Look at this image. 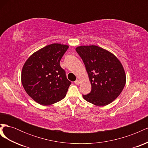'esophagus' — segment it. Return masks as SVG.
<instances>
[{"label": "esophagus", "instance_id": "34e87169", "mask_svg": "<svg viewBox=\"0 0 148 148\" xmlns=\"http://www.w3.org/2000/svg\"><path fill=\"white\" fill-rule=\"evenodd\" d=\"M75 83L76 84L78 85V84H80V81H79V80H78V79H77V80H76V81L75 82Z\"/></svg>", "mask_w": 148, "mask_h": 148}]
</instances>
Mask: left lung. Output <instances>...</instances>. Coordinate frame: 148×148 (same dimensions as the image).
Wrapping results in <instances>:
<instances>
[{"instance_id": "1", "label": "left lung", "mask_w": 148, "mask_h": 148, "mask_svg": "<svg viewBox=\"0 0 148 148\" xmlns=\"http://www.w3.org/2000/svg\"><path fill=\"white\" fill-rule=\"evenodd\" d=\"M76 51L84 62L91 84V91L83 98L97 106L110 104L126 83L122 64L112 53L97 46H80Z\"/></svg>"}]
</instances>
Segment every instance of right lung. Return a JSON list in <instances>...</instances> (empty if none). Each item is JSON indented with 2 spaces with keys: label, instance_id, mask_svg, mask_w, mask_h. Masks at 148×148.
Here are the masks:
<instances>
[{
  "label": "right lung",
  "instance_id": "add662e5",
  "mask_svg": "<svg viewBox=\"0 0 148 148\" xmlns=\"http://www.w3.org/2000/svg\"><path fill=\"white\" fill-rule=\"evenodd\" d=\"M68 45L54 43L35 52L26 60L21 71V83L26 93L43 106L63 99L71 82L60 61Z\"/></svg>",
  "mask_w": 148,
  "mask_h": 148
}]
</instances>
